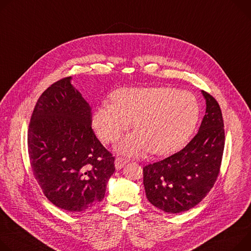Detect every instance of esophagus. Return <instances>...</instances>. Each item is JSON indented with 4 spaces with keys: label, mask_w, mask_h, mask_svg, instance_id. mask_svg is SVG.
<instances>
[{
    "label": "esophagus",
    "mask_w": 251,
    "mask_h": 251,
    "mask_svg": "<svg viewBox=\"0 0 251 251\" xmlns=\"http://www.w3.org/2000/svg\"><path fill=\"white\" fill-rule=\"evenodd\" d=\"M127 162H128V161L126 160V159H124V158H122V157H117V158L115 159V166H116L117 169H121Z\"/></svg>",
    "instance_id": "1"
}]
</instances>
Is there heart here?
<instances>
[{
  "label": "heart",
  "mask_w": 251,
  "mask_h": 251,
  "mask_svg": "<svg viewBox=\"0 0 251 251\" xmlns=\"http://www.w3.org/2000/svg\"><path fill=\"white\" fill-rule=\"evenodd\" d=\"M200 106L188 91L169 87L122 88L111 95V105L96 109L93 125L102 141H117L135 119V131L118 145L129 156L150 150L163 155L183 146L199 120Z\"/></svg>",
  "instance_id": "b5f03b06"
}]
</instances>
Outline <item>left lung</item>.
<instances>
[{
	"instance_id": "obj_1",
	"label": "left lung",
	"mask_w": 251,
	"mask_h": 251,
	"mask_svg": "<svg viewBox=\"0 0 251 251\" xmlns=\"http://www.w3.org/2000/svg\"><path fill=\"white\" fill-rule=\"evenodd\" d=\"M202 93L206 113L193 139L180 151L143 167L147 199L168 213L194 207L209 193L220 172L225 142L222 113L212 95Z\"/></svg>"
}]
</instances>
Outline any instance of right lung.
I'll return each instance as SVG.
<instances>
[{
  "label": "right lung",
  "instance_id": "1",
  "mask_svg": "<svg viewBox=\"0 0 251 251\" xmlns=\"http://www.w3.org/2000/svg\"><path fill=\"white\" fill-rule=\"evenodd\" d=\"M63 78L44 91L28 129L31 168L44 195L69 212L102 201L115 157L92 129L91 107Z\"/></svg>",
  "mask_w": 251,
  "mask_h": 251
}]
</instances>
